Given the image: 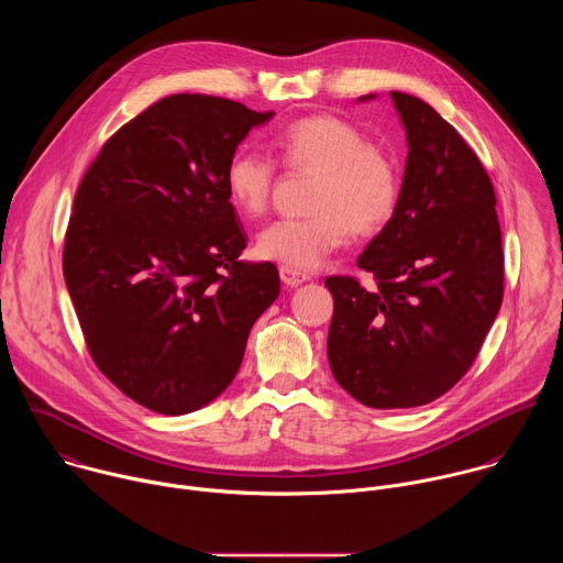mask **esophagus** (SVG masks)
Returning a JSON list of instances; mask_svg holds the SVG:
<instances>
[{"instance_id":"1","label":"esophagus","mask_w":563,"mask_h":563,"mask_svg":"<svg viewBox=\"0 0 563 563\" xmlns=\"http://www.w3.org/2000/svg\"><path fill=\"white\" fill-rule=\"evenodd\" d=\"M278 272H280V278H283V283H285L287 287H298V285H302V283L309 280V274L298 272V269H291V267H280Z\"/></svg>"}]
</instances>
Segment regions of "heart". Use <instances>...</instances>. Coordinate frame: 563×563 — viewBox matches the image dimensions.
I'll use <instances>...</instances> for the list:
<instances>
[{"label": "heart", "mask_w": 563, "mask_h": 563, "mask_svg": "<svg viewBox=\"0 0 563 563\" xmlns=\"http://www.w3.org/2000/svg\"><path fill=\"white\" fill-rule=\"evenodd\" d=\"M274 148L291 172L316 174L311 216L280 218L256 240L261 258L313 272L341 250L352 227L374 233L385 227L400 198V180L391 159L372 146L354 124L334 115H311L287 124ZM276 165L252 148H235L224 165V189L235 211L261 216L272 200Z\"/></svg>", "instance_id": "obj_1"}]
</instances>
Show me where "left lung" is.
I'll return each mask as SVG.
<instances>
[{
  "label": "left lung",
  "instance_id": "obj_1",
  "mask_svg": "<svg viewBox=\"0 0 563 563\" xmlns=\"http://www.w3.org/2000/svg\"><path fill=\"white\" fill-rule=\"evenodd\" d=\"M389 96L408 159L391 220L356 261L376 287L367 291L352 276L325 280L334 296L332 374L376 410L445 394L474 363L504 300L497 198L484 165L430 104Z\"/></svg>",
  "mask_w": 563,
  "mask_h": 563
}]
</instances>
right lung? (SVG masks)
I'll list each match as a JSON object with an SVG mask.
<instances>
[{
	"label": "right lung",
	"instance_id": "1",
	"mask_svg": "<svg viewBox=\"0 0 563 563\" xmlns=\"http://www.w3.org/2000/svg\"><path fill=\"white\" fill-rule=\"evenodd\" d=\"M245 104L180 93L109 137L77 187L64 280L100 372L157 415L220 396L278 298L272 263H243L247 233L224 165L254 126Z\"/></svg>",
	"mask_w": 563,
	"mask_h": 563
}]
</instances>
